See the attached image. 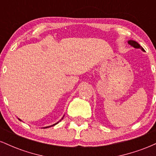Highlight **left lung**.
Listing matches in <instances>:
<instances>
[{
    "label": "left lung",
    "instance_id": "obj_1",
    "mask_svg": "<svg viewBox=\"0 0 156 156\" xmlns=\"http://www.w3.org/2000/svg\"><path fill=\"white\" fill-rule=\"evenodd\" d=\"M128 44H130V45H131L132 47H133L134 48H137V49H141L142 51H144V48L141 47L140 44L138 43L137 42H136V41H134V40H128Z\"/></svg>",
    "mask_w": 156,
    "mask_h": 156
}]
</instances>
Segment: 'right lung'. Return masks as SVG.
Listing matches in <instances>:
<instances>
[{
	"mask_svg": "<svg viewBox=\"0 0 156 156\" xmlns=\"http://www.w3.org/2000/svg\"><path fill=\"white\" fill-rule=\"evenodd\" d=\"M64 115L63 116V117H62V119H63V118H64ZM18 119H19V120H20V121H22V120H21V119H19V118H18ZM62 119H60V121H61V120H62ZM60 121H58V122L55 123V124H53V125H50V126H47V127H44V128H50V127H52V126H54V125H56V124H58V122H60Z\"/></svg>",
	"mask_w": 156,
	"mask_h": 156,
	"instance_id": "add662e5",
	"label": "right lung"
}]
</instances>
